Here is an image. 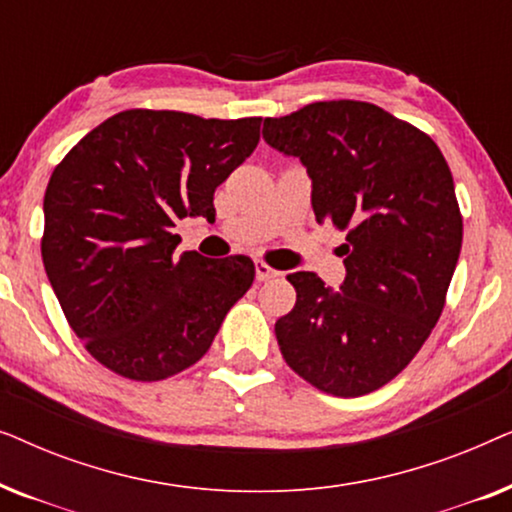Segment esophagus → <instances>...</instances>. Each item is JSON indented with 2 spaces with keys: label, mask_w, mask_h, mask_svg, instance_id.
I'll return each instance as SVG.
<instances>
[{
  "label": "esophagus",
  "mask_w": 512,
  "mask_h": 512,
  "mask_svg": "<svg viewBox=\"0 0 512 512\" xmlns=\"http://www.w3.org/2000/svg\"><path fill=\"white\" fill-rule=\"evenodd\" d=\"M254 265H256V279H258V282H270V279L279 277V272L275 268H270V265L265 261H256Z\"/></svg>",
  "instance_id": "esophagus-1"
}]
</instances>
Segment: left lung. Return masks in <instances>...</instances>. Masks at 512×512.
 <instances>
[{"mask_svg": "<svg viewBox=\"0 0 512 512\" xmlns=\"http://www.w3.org/2000/svg\"><path fill=\"white\" fill-rule=\"evenodd\" d=\"M263 139L307 167L317 223L347 233L340 291L314 272L286 277L284 361L326 394H370L415 359L445 307L464 237L450 167L426 132L370 102L265 118Z\"/></svg>", "mask_w": 512, "mask_h": 512, "instance_id": "left-lung-1", "label": "left lung"}]
</instances>
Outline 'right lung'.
Here are the masks:
<instances>
[{"instance_id":"add662e5","label":"right lung","mask_w":512,"mask_h":512,"mask_svg":"<svg viewBox=\"0 0 512 512\" xmlns=\"http://www.w3.org/2000/svg\"><path fill=\"white\" fill-rule=\"evenodd\" d=\"M261 121L128 109L53 170L41 258L69 326L104 368L137 382L181 373L249 291V256H177L172 228L214 219L216 186L254 153Z\"/></svg>"}]
</instances>
